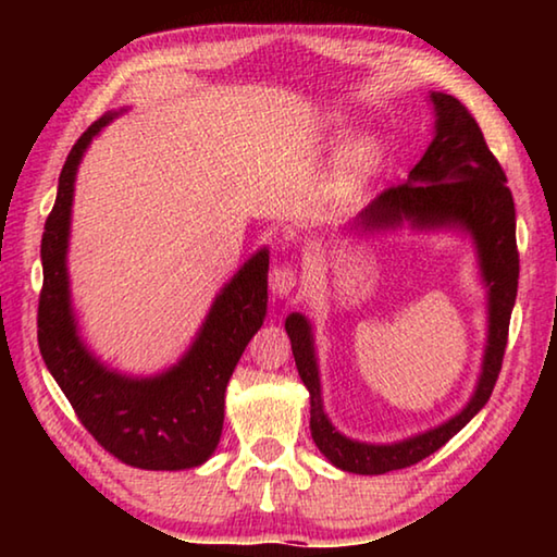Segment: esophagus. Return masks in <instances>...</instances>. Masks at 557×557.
<instances>
[{"instance_id":"1","label":"esophagus","mask_w":557,"mask_h":557,"mask_svg":"<svg viewBox=\"0 0 557 557\" xmlns=\"http://www.w3.org/2000/svg\"><path fill=\"white\" fill-rule=\"evenodd\" d=\"M297 282H299L297 268L289 265V262H280V265H275V268L270 270V289H272V295L289 297L292 292H295Z\"/></svg>"}]
</instances>
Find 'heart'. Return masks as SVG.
<instances>
[{"label":"heart","instance_id":"1","mask_svg":"<svg viewBox=\"0 0 557 557\" xmlns=\"http://www.w3.org/2000/svg\"><path fill=\"white\" fill-rule=\"evenodd\" d=\"M383 166V152L381 147L371 143V139H361V143L348 145L336 159L332 182H329L326 194L334 201H346L363 191L375 176H379Z\"/></svg>","mask_w":557,"mask_h":557}]
</instances>
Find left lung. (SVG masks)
<instances>
[{
    "mask_svg": "<svg viewBox=\"0 0 557 557\" xmlns=\"http://www.w3.org/2000/svg\"><path fill=\"white\" fill-rule=\"evenodd\" d=\"M437 110V132L428 152L412 166L408 182L388 186L375 196L361 213L366 228H383L410 221L412 225H451L459 223L474 235L482 272L488 285V346L484 371L474 398L445 425L425 435L403 440L398 445H363L346 440L332 428L322 408L319 373L312 348V332L301 314H289L285 329L301 383L309 388L312 403V437L322 455L334 467L354 474H385V471L418 465L457 435V432L484 408L502 371L508 322L518 289V248H516V209L511 188L498 159L492 154L482 127L457 98L432 92Z\"/></svg>",
    "mask_w": 557,
    "mask_h": 557,
    "instance_id": "obj_1",
    "label": "left lung"
}]
</instances>
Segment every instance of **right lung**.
<instances>
[{
  "mask_svg": "<svg viewBox=\"0 0 557 557\" xmlns=\"http://www.w3.org/2000/svg\"><path fill=\"white\" fill-rule=\"evenodd\" d=\"M112 112L83 132L59 176V194L41 238L39 348L55 383L98 445L137 469H188L211 457L223 430V398L235 363L262 326L268 307V252L248 260L213 301L184 361L157 379H125L92 358L75 336L65 275L73 178L92 137Z\"/></svg>",
  "mask_w": 557,
  "mask_h": 557,
  "instance_id": "right-lung-1",
  "label": "right lung"
}]
</instances>
